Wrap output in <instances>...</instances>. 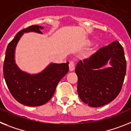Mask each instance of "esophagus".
<instances>
[{
  "instance_id": "obj_1",
  "label": "esophagus",
  "mask_w": 131,
  "mask_h": 131,
  "mask_svg": "<svg viewBox=\"0 0 131 131\" xmlns=\"http://www.w3.org/2000/svg\"><path fill=\"white\" fill-rule=\"evenodd\" d=\"M74 70V62L73 61H70L69 62V70L73 71Z\"/></svg>"
}]
</instances>
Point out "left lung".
Returning <instances> with one entry per match:
<instances>
[{
  "instance_id": "obj_1",
  "label": "left lung",
  "mask_w": 131,
  "mask_h": 131,
  "mask_svg": "<svg viewBox=\"0 0 131 131\" xmlns=\"http://www.w3.org/2000/svg\"><path fill=\"white\" fill-rule=\"evenodd\" d=\"M109 61L111 67L104 68ZM126 69L123 48L117 41L100 49L89 59L80 61L75 69L80 98L93 107L113 101L121 90Z\"/></svg>"
}]
</instances>
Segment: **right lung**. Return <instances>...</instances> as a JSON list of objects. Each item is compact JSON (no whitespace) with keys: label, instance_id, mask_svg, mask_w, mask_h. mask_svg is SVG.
<instances>
[{"label":"right lung","instance_id":"right-lung-1","mask_svg":"<svg viewBox=\"0 0 131 131\" xmlns=\"http://www.w3.org/2000/svg\"><path fill=\"white\" fill-rule=\"evenodd\" d=\"M43 27L33 25L21 29L8 45L3 66L6 83L12 95L19 103L28 106H39L53 97L58 83L69 72V62L51 63L38 74H30L20 70L15 62V50L24 33L42 34Z\"/></svg>","mask_w":131,"mask_h":131}]
</instances>
